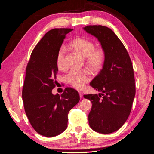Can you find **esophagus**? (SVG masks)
Wrapping results in <instances>:
<instances>
[{"mask_svg": "<svg viewBox=\"0 0 154 154\" xmlns=\"http://www.w3.org/2000/svg\"><path fill=\"white\" fill-rule=\"evenodd\" d=\"M78 93H79V95H80V97H82V96H83V92L82 91H79Z\"/></svg>", "mask_w": 154, "mask_h": 154, "instance_id": "1", "label": "esophagus"}]
</instances>
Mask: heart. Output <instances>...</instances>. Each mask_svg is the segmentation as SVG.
<instances>
[{
  "mask_svg": "<svg viewBox=\"0 0 154 154\" xmlns=\"http://www.w3.org/2000/svg\"><path fill=\"white\" fill-rule=\"evenodd\" d=\"M70 48L77 53L85 58L87 66L93 71H97L103 67L105 61L104 50L98 48H95L94 44L91 41L83 38L74 39L69 44ZM65 54L66 49L60 48L57 55V66L59 69L65 68ZM66 81L69 84L76 88H82L85 83L89 82L91 74L87 70L71 71L66 76Z\"/></svg>",
  "mask_w": 154,
  "mask_h": 154,
  "instance_id": "b5f03b06",
  "label": "heart"
}]
</instances>
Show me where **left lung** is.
I'll list each match as a JSON object with an SVG mask.
<instances>
[{"instance_id": "left-lung-1", "label": "left lung", "mask_w": 154, "mask_h": 154, "mask_svg": "<svg viewBox=\"0 0 154 154\" xmlns=\"http://www.w3.org/2000/svg\"><path fill=\"white\" fill-rule=\"evenodd\" d=\"M83 29L97 38L105 53L103 69L90 83L100 93L83 95L92 104L88 123L97 132L112 133L131 112L136 94L132 62L122 41L109 27L87 26Z\"/></svg>"}]
</instances>
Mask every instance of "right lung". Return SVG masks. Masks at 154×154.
I'll return each mask as SVG.
<instances>
[{
    "mask_svg": "<svg viewBox=\"0 0 154 154\" xmlns=\"http://www.w3.org/2000/svg\"><path fill=\"white\" fill-rule=\"evenodd\" d=\"M72 29L49 31L32 50L27 65L22 89L26 114L36 132L54 137L67 127L68 114L80 101L77 91L66 88L60 95L53 94L57 83V55L63 40Z\"/></svg>",
    "mask_w": 154,
    "mask_h": 154,
    "instance_id": "right-lung-1",
    "label": "right lung"
}]
</instances>
